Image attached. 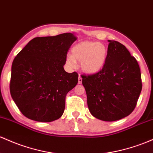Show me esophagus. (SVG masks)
<instances>
[{"label": "esophagus", "mask_w": 153, "mask_h": 153, "mask_svg": "<svg viewBox=\"0 0 153 153\" xmlns=\"http://www.w3.org/2000/svg\"><path fill=\"white\" fill-rule=\"evenodd\" d=\"M78 83H79V84H81L82 83V78L80 75H79V78H78Z\"/></svg>", "instance_id": "esophagus-1"}]
</instances>
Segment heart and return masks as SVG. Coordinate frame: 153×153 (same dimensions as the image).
<instances>
[{
  "mask_svg": "<svg viewBox=\"0 0 153 153\" xmlns=\"http://www.w3.org/2000/svg\"><path fill=\"white\" fill-rule=\"evenodd\" d=\"M107 55V48L103 43L82 41L73 47L72 55L67 56L66 63L70 68H75L76 62H78L83 73L94 75L100 73L105 66Z\"/></svg>",
  "mask_w": 153,
  "mask_h": 153,
  "instance_id": "heart-1",
  "label": "heart"
}]
</instances>
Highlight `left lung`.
Segmentation results:
<instances>
[{"label": "left lung", "mask_w": 153, "mask_h": 153, "mask_svg": "<svg viewBox=\"0 0 153 153\" xmlns=\"http://www.w3.org/2000/svg\"><path fill=\"white\" fill-rule=\"evenodd\" d=\"M108 42L105 66L94 75H82V83L91 114L104 121H115L133 112L142 84L136 59L120 43Z\"/></svg>", "instance_id": "left-lung-1"}]
</instances>
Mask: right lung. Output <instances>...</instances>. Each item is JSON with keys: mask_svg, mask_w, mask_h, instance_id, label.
<instances>
[{"mask_svg": "<svg viewBox=\"0 0 153 153\" xmlns=\"http://www.w3.org/2000/svg\"><path fill=\"white\" fill-rule=\"evenodd\" d=\"M74 33L38 37L16 55L11 66L10 92L22 113L38 122L62 115L65 97L78 83V73L64 69Z\"/></svg>", "mask_w": 153, "mask_h": 153, "instance_id": "add662e5", "label": "right lung"}]
</instances>
